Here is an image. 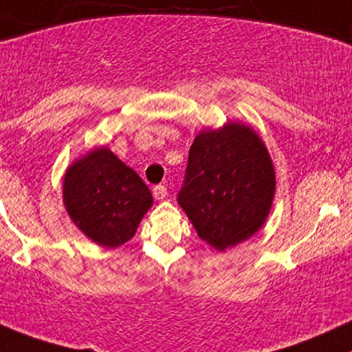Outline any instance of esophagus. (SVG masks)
Masks as SVG:
<instances>
[{"mask_svg": "<svg viewBox=\"0 0 352 352\" xmlns=\"http://www.w3.org/2000/svg\"><path fill=\"white\" fill-rule=\"evenodd\" d=\"M153 195H155L157 200H164L165 197L168 195L167 187H165V185H155V187H153Z\"/></svg>", "mask_w": 352, "mask_h": 352, "instance_id": "esophagus-1", "label": "esophagus"}]
</instances>
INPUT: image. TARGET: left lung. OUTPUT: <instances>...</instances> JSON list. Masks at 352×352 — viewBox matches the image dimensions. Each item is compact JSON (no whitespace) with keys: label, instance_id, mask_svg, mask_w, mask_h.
<instances>
[{"label":"left lung","instance_id":"1","mask_svg":"<svg viewBox=\"0 0 352 352\" xmlns=\"http://www.w3.org/2000/svg\"><path fill=\"white\" fill-rule=\"evenodd\" d=\"M274 194L276 173L264 142L250 126L229 122L197 135L177 200L199 237L222 252L264 226Z\"/></svg>","mask_w":352,"mask_h":352}]
</instances>
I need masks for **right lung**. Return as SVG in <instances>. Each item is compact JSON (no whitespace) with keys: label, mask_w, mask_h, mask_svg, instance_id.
<instances>
[{"label":"right lung","mask_w":352,"mask_h":352,"mask_svg":"<svg viewBox=\"0 0 352 352\" xmlns=\"http://www.w3.org/2000/svg\"><path fill=\"white\" fill-rule=\"evenodd\" d=\"M68 215L95 244L115 249L137 232L153 199L137 172L107 146L69 165L63 180Z\"/></svg>","instance_id":"right-lung-1"}]
</instances>
